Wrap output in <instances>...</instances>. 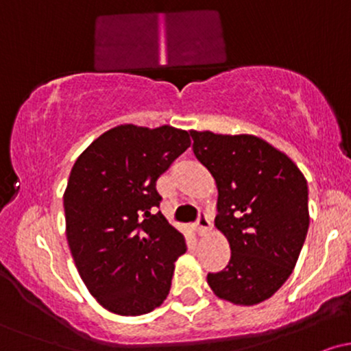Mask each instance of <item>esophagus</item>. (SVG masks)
I'll return each instance as SVG.
<instances>
[{
  "label": "esophagus",
  "mask_w": 351,
  "mask_h": 351,
  "mask_svg": "<svg viewBox=\"0 0 351 351\" xmlns=\"http://www.w3.org/2000/svg\"><path fill=\"white\" fill-rule=\"evenodd\" d=\"M209 229H211V223H209L208 216H206V215H201V216L198 217V223H196V226H195L196 234H198V236H204V234H206V232L209 231Z\"/></svg>",
  "instance_id": "esophagus-1"
}]
</instances>
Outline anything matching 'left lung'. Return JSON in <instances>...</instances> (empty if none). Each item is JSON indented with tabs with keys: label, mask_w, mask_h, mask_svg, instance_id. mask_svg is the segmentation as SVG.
<instances>
[{
	"label": "left lung",
	"mask_w": 351,
	"mask_h": 351,
	"mask_svg": "<svg viewBox=\"0 0 351 351\" xmlns=\"http://www.w3.org/2000/svg\"><path fill=\"white\" fill-rule=\"evenodd\" d=\"M193 152L217 188L215 226L231 247L226 269L208 274L221 300L257 305L289 279L308 229L307 180L256 135L191 130Z\"/></svg>",
	"instance_id": "left-lung-1"
}]
</instances>
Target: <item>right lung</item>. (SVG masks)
Segmentation results:
<instances>
[{
    "instance_id": "add662e5",
    "label": "right lung",
    "mask_w": 351,
    "mask_h": 351,
    "mask_svg": "<svg viewBox=\"0 0 351 351\" xmlns=\"http://www.w3.org/2000/svg\"><path fill=\"white\" fill-rule=\"evenodd\" d=\"M191 145L186 130L134 123L104 132L79 155L64 191L69 249L94 299L135 317L163 304L184 236L162 213L156 180Z\"/></svg>"
}]
</instances>
